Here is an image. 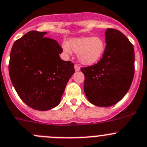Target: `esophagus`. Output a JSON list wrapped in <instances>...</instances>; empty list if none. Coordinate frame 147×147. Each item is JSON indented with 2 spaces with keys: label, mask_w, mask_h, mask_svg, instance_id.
<instances>
[{
  "label": "esophagus",
  "mask_w": 147,
  "mask_h": 147,
  "mask_svg": "<svg viewBox=\"0 0 147 147\" xmlns=\"http://www.w3.org/2000/svg\"><path fill=\"white\" fill-rule=\"evenodd\" d=\"M75 71H77V72H78V71H79L80 69V67L79 65H75Z\"/></svg>",
  "instance_id": "34e87169"
}]
</instances>
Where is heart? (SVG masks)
Masks as SVG:
<instances>
[{
  "mask_svg": "<svg viewBox=\"0 0 147 147\" xmlns=\"http://www.w3.org/2000/svg\"><path fill=\"white\" fill-rule=\"evenodd\" d=\"M62 49L65 53L71 55L72 49L78 54L80 62L85 65L97 63L102 58L105 49V43L100 36H85L71 39L69 45L62 44Z\"/></svg>",
  "mask_w": 147,
  "mask_h": 147,
  "instance_id": "1",
  "label": "heart"
}]
</instances>
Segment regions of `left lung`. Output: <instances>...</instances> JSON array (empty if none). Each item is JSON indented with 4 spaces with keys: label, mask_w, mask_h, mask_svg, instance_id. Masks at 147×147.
I'll use <instances>...</instances> for the list:
<instances>
[{
    "label": "left lung",
    "mask_w": 147,
    "mask_h": 147,
    "mask_svg": "<svg viewBox=\"0 0 147 147\" xmlns=\"http://www.w3.org/2000/svg\"><path fill=\"white\" fill-rule=\"evenodd\" d=\"M105 52L95 65L81 68L85 75L84 91L93 105L109 107L125 96L134 75V49L126 36L107 28Z\"/></svg>",
    "instance_id": "left-lung-1"
}]
</instances>
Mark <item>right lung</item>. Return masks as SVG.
I'll return each instance as SVG.
<instances>
[{
  "instance_id": "1",
  "label": "right lung",
  "mask_w": 147,
  "mask_h": 147,
  "mask_svg": "<svg viewBox=\"0 0 147 147\" xmlns=\"http://www.w3.org/2000/svg\"><path fill=\"white\" fill-rule=\"evenodd\" d=\"M31 31L14 42L8 69L13 85L21 99L33 109L48 111L57 106L74 64L59 57L57 42Z\"/></svg>"
}]
</instances>
